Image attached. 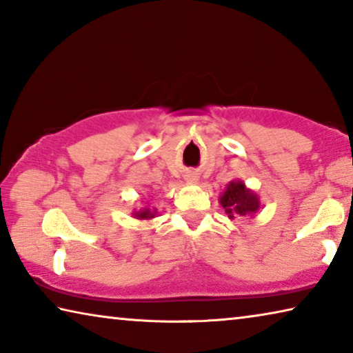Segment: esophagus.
<instances>
[{
	"label": "esophagus",
	"instance_id": "obj_1",
	"mask_svg": "<svg viewBox=\"0 0 353 353\" xmlns=\"http://www.w3.org/2000/svg\"><path fill=\"white\" fill-rule=\"evenodd\" d=\"M187 177H188V181H196V176H190V174H188Z\"/></svg>",
	"mask_w": 353,
	"mask_h": 353
}]
</instances>
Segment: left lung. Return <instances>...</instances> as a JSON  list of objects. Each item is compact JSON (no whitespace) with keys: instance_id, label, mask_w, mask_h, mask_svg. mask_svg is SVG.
I'll use <instances>...</instances> for the list:
<instances>
[{"instance_id":"1","label":"left lung","mask_w":353,"mask_h":353,"mask_svg":"<svg viewBox=\"0 0 353 353\" xmlns=\"http://www.w3.org/2000/svg\"><path fill=\"white\" fill-rule=\"evenodd\" d=\"M219 204L223 205L227 216L235 219L259 212L260 199L241 181H235L227 185L224 193L219 196Z\"/></svg>"}]
</instances>
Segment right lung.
I'll return each instance as SVG.
<instances>
[{
  "mask_svg": "<svg viewBox=\"0 0 353 353\" xmlns=\"http://www.w3.org/2000/svg\"><path fill=\"white\" fill-rule=\"evenodd\" d=\"M135 216L140 219H149V218H154V213H151L149 210H141V212H135Z\"/></svg>",
  "mask_w": 353,
  "mask_h": 353,
  "instance_id": "add662e5",
  "label": "right lung"
}]
</instances>
